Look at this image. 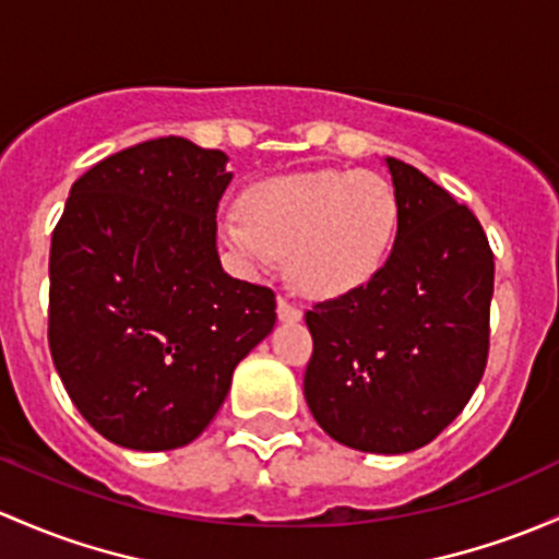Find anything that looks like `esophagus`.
<instances>
[{
	"mask_svg": "<svg viewBox=\"0 0 559 559\" xmlns=\"http://www.w3.org/2000/svg\"><path fill=\"white\" fill-rule=\"evenodd\" d=\"M299 319H302V310H299L297 305H292L289 299L281 297L278 299V321H284V324H297Z\"/></svg>",
	"mask_w": 559,
	"mask_h": 559,
	"instance_id": "34e87169",
	"label": "esophagus"
}]
</instances>
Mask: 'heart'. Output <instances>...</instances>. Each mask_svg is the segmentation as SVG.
<instances>
[{
    "mask_svg": "<svg viewBox=\"0 0 559 559\" xmlns=\"http://www.w3.org/2000/svg\"><path fill=\"white\" fill-rule=\"evenodd\" d=\"M399 230V198L372 171H297L257 181L243 216L222 219V238L251 270L286 254L302 295L337 299L364 289L383 270Z\"/></svg>",
    "mask_w": 559,
    "mask_h": 559,
    "instance_id": "1",
    "label": "heart"
}]
</instances>
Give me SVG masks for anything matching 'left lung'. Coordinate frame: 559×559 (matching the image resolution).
Here are the masks:
<instances>
[{
  "mask_svg": "<svg viewBox=\"0 0 559 559\" xmlns=\"http://www.w3.org/2000/svg\"><path fill=\"white\" fill-rule=\"evenodd\" d=\"M385 166L396 240L364 289L305 313V402L334 442L402 455L437 439L479 385L496 264L466 205L396 157Z\"/></svg>",
  "mask_w": 559,
  "mask_h": 559,
  "instance_id": "obj_1",
  "label": "left lung"
}]
</instances>
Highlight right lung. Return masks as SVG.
Instances as JSON below:
<instances>
[{"label":"right lung","instance_id":"add662e5","mask_svg":"<svg viewBox=\"0 0 559 559\" xmlns=\"http://www.w3.org/2000/svg\"><path fill=\"white\" fill-rule=\"evenodd\" d=\"M227 155L181 136L109 155L72 185L50 243L52 364L109 442L190 444L275 326V295L222 270Z\"/></svg>","mask_w":559,"mask_h":559}]
</instances>
